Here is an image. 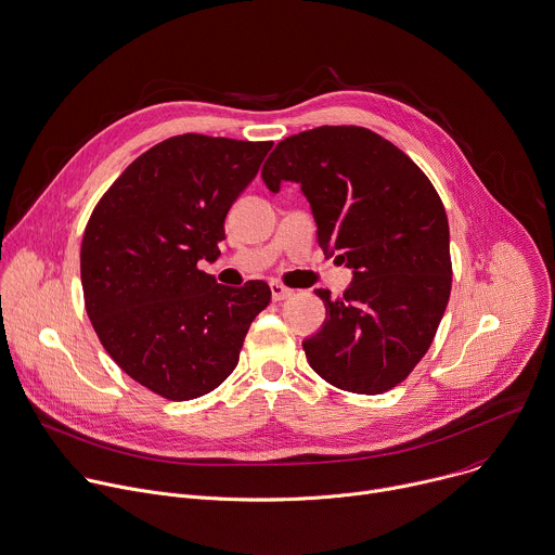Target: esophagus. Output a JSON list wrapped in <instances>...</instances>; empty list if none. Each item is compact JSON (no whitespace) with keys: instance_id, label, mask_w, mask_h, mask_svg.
I'll use <instances>...</instances> for the list:
<instances>
[{"instance_id":"obj_1","label":"esophagus","mask_w":555,"mask_h":555,"mask_svg":"<svg viewBox=\"0 0 555 555\" xmlns=\"http://www.w3.org/2000/svg\"><path fill=\"white\" fill-rule=\"evenodd\" d=\"M270 292H272L274 300H285V298H289L294 294L289 287H285L281 283H270Z\"/></svg>"}]
</instances>
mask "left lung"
Returning <instances> with one entry per match:
<instances>
[{
    "mask_svg": "<svg viewBox=\"0 0 555 555\" xmlns=\"http://www.w3.org/2000/svg\"><path fill=\"white\" fill-rule=\"evenodd\" d=\"M261 178L272 194L300 184L320 248L352 272L341 298L315 289L326 318L302 341L309 365L346 392L395 388L431 346L451 294L449 222L434 184L397 145L359 126L283 139Z\"/></svg>",
    "mask_w": 555,
    "mask_h": 555,
    "instance_id": "obj_1",
    "label": "left lung"
}]
</instances>
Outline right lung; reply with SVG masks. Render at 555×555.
<instances>
[{
  "mask_svg": "<svg viewBox=\"0 0 555 555\" xmlns=\"http://www.w3.org/2000/svg\"><path fill=\"white\" fill-rule=\"evenodd\" d=\"M270 147L196 132L165 139L124 169L85 229L89 320L121 371L169 401L216 390L270 302L263 281L229 287L198 270L220 257L224 218Z\"/></svg>",
  "mask_w": 555,
  "mask_h": 555,
  "instance_id": "add662e5",
  "label": "right lung"
}]
</instances>
